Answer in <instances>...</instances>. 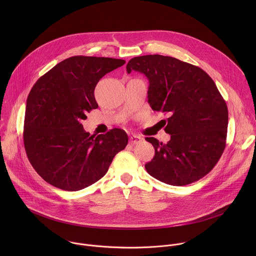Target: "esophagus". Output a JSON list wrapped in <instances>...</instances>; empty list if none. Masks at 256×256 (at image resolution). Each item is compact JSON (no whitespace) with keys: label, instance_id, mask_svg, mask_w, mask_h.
I'll use <instances>...</instances> for the list:
<instances>
[{"label":"esophagus","instance_id":"34e87169","mask_svg":"<svg viewBox=\"0 0 256 256\" xmlns=\"http://www.w3.org/2000/svg\"><path fill=\"white\" fill-rule=\"evenodd\" d=\"M142 141H143V138L140 137V136H137V135H133V136H131L130 139H129V143H130L131 145L139 144V143H141Z\"/></svg>","mask_w":256,"mask_h":256}]
</instances>
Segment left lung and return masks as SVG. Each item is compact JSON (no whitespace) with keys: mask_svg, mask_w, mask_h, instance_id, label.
Masks as SVG:
<instances>
[{"mask_svg":"<svg viewBox=\"0 0 256 256\" xmlns=\"http://www.w3.org/2000/svg\"><path fill=\"white\" fill-rule=\"evenodd\" d=\"M126 69L146 74L150 108L168 115L170 140L146 138L154 148L148 174L174 186L204 178L219 162L228 132V108L214 80L197 66L158 54L132 58Z\"/></svg>","mask_w":256,"mask_h":256,"instance_id":"1","label":"left lung"}]
</instances>
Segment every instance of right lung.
Instances as JSON below:
<instances>
[{
    "instance_id": "right-lung-1",
    "label": "right lung",
    "mask_w": 256,
    "mask_h": 256,
    "mask_svg": "<svg viewBox=\"0 0 256 256\" xmlns=\"http://www.w3.org/2000/svg\"><path fill=\"white\" fill-rule=\"evenodd\" d=\"M124 64L121 59L73 56L37 80L26 100L24 144L46 182L66 191L84 189L104 176L115 154L127 146L122 129L90 136L80 123L98 108V80Z\"/></svg>"
}]
</instances>
